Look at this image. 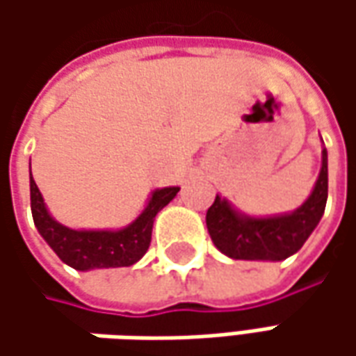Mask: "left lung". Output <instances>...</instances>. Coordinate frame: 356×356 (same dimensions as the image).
<instances>
[{
    "instance_id": "obj_1",
    "label": "left lung",
    "mask_w": 356,
    "mask_h": 356,
    "mask_svg": "<svg viewBox=\"0 0 356 356\" xmlns=\"http://www.w3.org/2000/svg\"><path fill=\"white\" fill-rule=\"evenodd\" d=\"M329 172L327 150L321 152V172L309 198L293 212L275 216H245L226 198L216 196L206 213L213 245L232 259L281 261L297 253L321 222L327 204Z\"/></svg>"
}]
</instances>
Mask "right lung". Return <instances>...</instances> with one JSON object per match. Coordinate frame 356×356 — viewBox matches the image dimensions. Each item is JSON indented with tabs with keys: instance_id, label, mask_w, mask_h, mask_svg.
I'll return each mask as SVG.
<instances>
[{
	"instance_id": "1",
	"label": "right lung",
	"mask_w": 356,
	"mask_h": 356,
	"mask_svg": "<svg viewBox=\"0 0 356 356\" xmlns=\"http://www.w3.org/2000/svg\"><path fill=\"white\" fill-rule=\"evenodd\" d=\"M29 190L37 232L47 241L49 248L59 255L63 264L76 271L134 266L150 245L156 213L180 192L178 186L154 190L138 218L120 229H73L59 224L49 213L33 176H29Z\"/></svg>"
}]
</instances>
